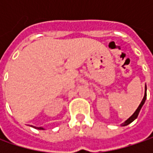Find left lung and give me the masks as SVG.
<instances>
[{"label": "left lung", "mask_w": 153, "mask_h": 153, "mask_svg": "<svg viewBox=\"0 0 153 153\" xmlns=\"http://www.w3.org/2000/svg\"><path fill=\"white\" fill-rule=\"evenodd\" d=\"M146 92H145V94H144V97L142 99V100H141V102L140 104V105L138 106V108L136 109V111L134 112V114L128 118V119H127L123 124H122V126H127V125H128L129 123H131L133 121H134L136 118H137V117H138L139 113H140V109L141 107L143 106V105L145 104V101H146Z\"/></svg>", "instance_id": "1"}]
</instances>
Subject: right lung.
<instances>
[{"mask_svg":"<svg viewBox=\"0 0 153 153\" xmlns=\"http://www.w3.org/2000/svg\"><path fill=\"white\" fill-rule=\"evenodd\" d=\"M33 128H36V129H40V130H44V128H42V127H35V126H31Z\"/></svg>","mask_w":153,"mask_h":153,"instance_id":"add662e5","label":"right lung"}]
</instances>
